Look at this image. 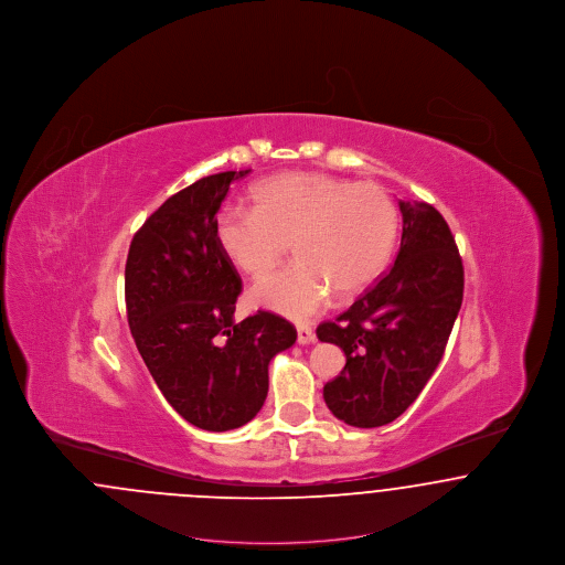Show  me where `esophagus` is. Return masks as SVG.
I'll return each instance as SVG.
<instances>
[{"instance_id":"34e87169","label":"esophagus","mask_w":565,"mask_h":565,"mask_svg":"<svg viewBox=\"0 0 565 565\" xmlns=\"http://www.w3.org/2000/svg\"><path fill=\"white\" fill-rule=\"evenodd\" d=\"M296 341L298 345H309V343H316V334L309 326H296Z\"/></svg>"}]
</instances>
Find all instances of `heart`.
Masks as SVG:
<instances>
[{
  "label": "heart",
  "instance_id": "obj_1",
  "mask_svg": "<svg viewBox=\"0 0 565 565\" xmlns=\"http://www.w3.org/2000/svg\"><path fill=\"white\" fill-rule=\"evenodd\" d=\"M252 210H222L215 243L237 269L260 279L288 254L296 263L249 292L254 305L295 320L322 311L332 292L364 295L387 267L398 237V212L376 184H355L313 171L279 173L256 184Z\"/></svg>",
  "mask_w": 565,
  "mask_h": 565
}]
</instances>
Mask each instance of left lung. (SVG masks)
Returning <instances> with one entry per match:
<instances>
[{
  "label": "left lung",
  "instance_id": "8db88e82",
  "mask_svg": "<svg viewBox=\"0 0 565 565\" xmlns=\"http://www.w3.org/2000/svg\"><path fill=\"white\" fill-rule=\"evenodd\" d=\"M401 214L394 267L316 330L320 341L345 351V369L323 385V401L355 428L385 426L415 403L445 353L463 298V267L445 217L424 201H401Z\"/></svg>",
  "mask_w": 565,
  "mask_h": 565
}]
</instances>
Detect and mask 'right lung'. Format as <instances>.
Returning <instances> with one entry per match:
<instances>
[{
  "label": "right lung",
  "mask_w": 565,
  "mask_h": 565,
  "mask_svg": "<svg viewBox=\"0 0 565 565\" xmlns=\"http://www.w3.org/2000/svg\"><path fill=\"white\" fill-rule=\"evenodd\" d=\"M252 169L201 178L169 196L135 233L125 267L135 345L162 396L207 431L242 428L269 392V362L296 328L258 311L235 323L242 277L215 243V214Z\"/></svg>",
  "instance_id": "obj_1"
}]
</instances>
